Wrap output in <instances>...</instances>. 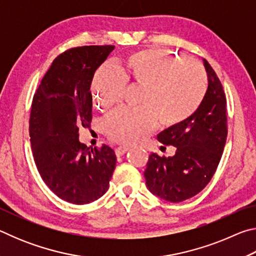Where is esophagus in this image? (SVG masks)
<instances>
[{"mask_svg":"<svg viewBox=\"0 0 256 256\" xmlns=\"http://www.w3.org/2000/svg\"><path fill=\"white\" fill-rule=\"evenodd\" d=\"M128 149H130L128 146H118V148L115 149V154H116V156H118V157H120V156L126 154Z\"/></svg>","mask_w":256,"mask_h":256,"instance_id":"obj_1","label":"esophagus"}]
</instances>
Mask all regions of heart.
I'll return each mask as SVG.
<instances>
[{
  "mask_svg": "<svg viewBox=\"0 0 256 256\" xmlns=\"http://www.w3.org/2000/svg\"><path fill=\"white\" fill-rule=\"evenodd\" d=\"M126 84L142 86V108H120L104 122L107 136L123 144L144 140L158 120L164 126L185 122L201 106L208 89L206 73L196 60L141 50L130 54L118 68L107 64L98 68L92 84L94 106L108 110L118 105Z\"/></svg>",
  "mask_w": 256,
  "mask_h": 256,
  "instance_id": "heart-1",
  "label": "heart"
}]
</instances>
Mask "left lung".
Listing matches in <instances>:
<instances>
[{
	"instance_id": "left-lung-1",
	"label": "left lung",
	"mask_w": 256,
	"mask_h": 256,
	"mask_svg": "<svg viewBox=\"0 0 256 256\" xmlns=\"http://www.w3.org/2000/svg\"><path fill=\"white\" fill-rule=\"evenodd\" d=\"M208 90L198 110L185 122L158 134V141L174 146L172 157L151 154L144 170L151 193L168 202H182L196 196L211 180L227 138L226 94L208 60Z\"/></svg>"
}]
</instances>
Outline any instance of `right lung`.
<instances>
[{
  "label": "right lung",
  "mask_w": 256,
  "mask_h": 256,
  "mask_svg": "<svg viewBox=\"0 0 256 256\" xmlns=\"http://www.w3.org/2000/svg\"><path fill=\"white\" fill-rule=\"evenodd\" d=\"M115 47L82 46L56 58L32 99L29 136L34 160L52 192L73 204L102 198L110 186L116 156L106 144L90 150L79 128L92 118L90 86Z\"/></svg>",
  "instance_id": "add662e5"
}]
</instances>
